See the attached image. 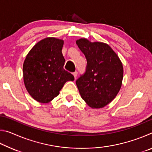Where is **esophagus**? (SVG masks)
Wrapping results in <instances>:
<instances>
[{"label": "esophagus", "mask_w": 152, "mask_h": 152, "mask_svg": "<svg viewBox=\"0 0 152 152\" xmlns=\"http://www.w3.org/2000/svg\"><path fill=\"white\" fill-rule=\"evenodd\" d=\"M73 75H74V78H76L77 77V75H78V72L77 71H76V72H73Z\"/></svg>", "instance_id": "obj_1"}]
</instances>
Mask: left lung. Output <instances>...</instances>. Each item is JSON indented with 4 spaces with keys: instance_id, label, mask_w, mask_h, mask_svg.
Returning a JSON list of instances; mask_svg holds the SVG:
<instances>
[{
    "instance_id": "left-lung-1",
    "label": "left lung",
    "mask_w": 152,
    "mask_h": 152,
    "mask_svg": "<svg viewBox=\"0 0 152 152\" xmlns=\"http://www.w3.org/2000/svg\"><path fill=\"white\" fill-rule=\"evenodd\" d=\"M76 44L87 61L85 72L76 81L82 99L92 108L104 107L115 99L121 86V61L106 43H92L84 38L77 40Z\"/></svg>"
}]
</instances>
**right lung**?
<instances>
[{
	"instance_id": "add662e5",
	"label": "right lung",
	"mask_w": 152,
	"mask_h": 152,
	"mask_svg": "<svg viewBox=\"0 0 152 152\" xmlns=\"http://www.w3.org/2000/svg\"><path fill=\"white\" fill-rule=\"evenodd\" d=\"M64 41L47 37L34 45L25 58L23 72L25 87L35 101L47 103L60 94L74 76L64 69Z\"/></svg>"
}]
</instances>
